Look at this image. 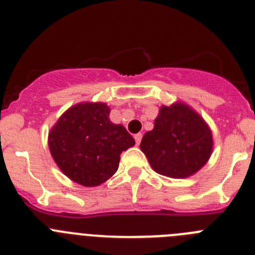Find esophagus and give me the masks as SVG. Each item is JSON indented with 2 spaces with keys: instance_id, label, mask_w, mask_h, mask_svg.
Masks as SVG:
<instances>
[{
  "instance_id": "esophagus-1",
  "label": "esophagus",
  "mask_w": 255,
  "mask_h": 255,
  "mask_svg": "<svg viewBox=\"0 0 255 255\" xmlns=\"http://www.w3.org/2000/svg\"><path fill=\"white\" fill-rule=\"evenodd\" d=\"M141 138H143V135H141V132H138V134L134 135V139H135V143H136V145H139V144H140Z\"/></svg>"
}]
</instances>
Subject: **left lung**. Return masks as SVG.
<instances>
[{
  "label": "left lung",
  "instance_id": "8db88e82",
  "mask_svg": "<svg viewBox=\"0 0 255 255\" xmlns=\"http://www.w3.org/2000/svg\"><path fill=\"white\" fill-rule=\"evenodd\" d=\"M140 149L157 173L185 179L197 173L211 158L213 135L194 108L177 101L159 107L153 130L144 134Z\"/></svg>",
  "mask_w": 255,
  "mask_h": 255
}]
</instances>
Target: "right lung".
<instances>
[{
    "label": "right lung",
    "instance_id": "1",
    "mask_svg": "<svg viewBox=\"0 0 255 255\" xmlns=\"http://www.w3.org/2000/svg\"><path fill=\"white\" fill-rule=\"evenodd\" d=\"M103 102H79L67 108L48 132L52 158L65 176L94 188L119 168L120 154L135 144L121 124L110 120Z\"/></svg>",
    "mask_w": 255,
    "mask_h": 255
}]
</instances>
